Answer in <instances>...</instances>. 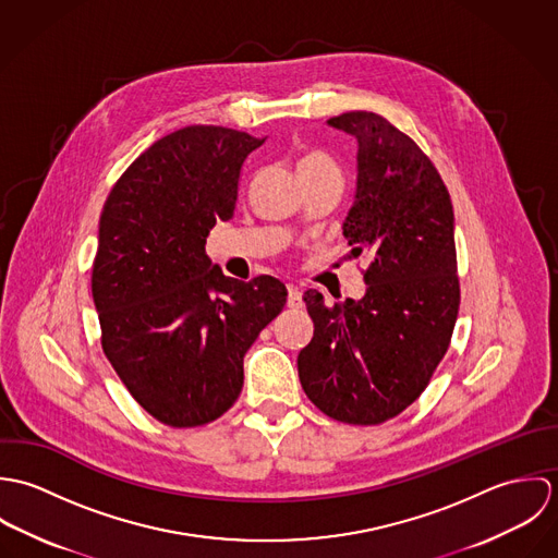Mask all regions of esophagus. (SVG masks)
Here are the masks:
<instances>
[{"label": "esophagus", "mask_w": 558, "mask_h": 558, "mask_svg": "<svg viewBox=\"0 0 558 558\" xmlns=\"http://www.w3.org/2000/svg\"><path fill=\"white\" fill-rule=\"evenodd\" d=\"M288 307H292V310L303 307V292L296 286H288Z\"/></svg>", "instance_id": "34e87169"}]
</instances>
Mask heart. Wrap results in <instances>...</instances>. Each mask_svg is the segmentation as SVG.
Segmentation results:
<instances>
[{"label": "heart", "mask_w": 558, "mask_h": 558, "mask_svg": "<svg viewBox=\"0 0 558 558\" xmlns=\"http://www.w3.org/2000/svg\"><path fill=\"white\" fill-rule=\"evenodd\" d=\"M296 171L299 173H312V171H339V169L324 153L310 150V153H303L296 160Z\"/></svg>", "instance_id": "b5f03b06"}]
</instances>
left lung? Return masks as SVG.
<instances>
[{
  "instance_id": "8db88e82",
  "label": "left lung",
  "mask_w": 558,
  "mask_h": 558,
  "mask_svg": "<svg viewBox=\"0 0 558 558\" xmlns=\"http://www.w3.org/2000/svg\"><path fill=\"white\" fill-rule=\"evenodd\" d=\"M326 124L356 140L343 236L372 262L359 301L326 305L305 292L314 337L299 378L324 414L378 425L425 391L449 348L460 310L453 206L432 160L383 116L348 111Z\"/></svg>"
}]
</instances>
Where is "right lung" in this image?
I'll return each instance as SVG.
<instances>
[{"instance_id": "right-lung-1", "label": "right lung", "mask_w": 558, "mask_h": 558, "mask_svg": "<svg viewBox=\"0 0 558 558\" xmlns=\"http://www.w3.org/2000/svg\"><path fill=\"white\" fill-rule=\"evenodd\" d=\"M264 142L226 126L180 129L133 160L105 202L92 268L102 350L165 425L219 418L242 391L246 350L286 305L279 279L239 281L206 255Z\"/></svg>"}]
</instances>
